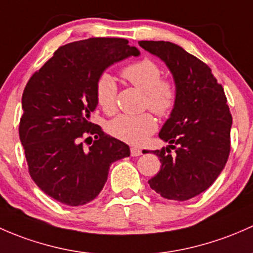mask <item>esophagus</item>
Returning <instances> with one entry per match:
<instances>
[{"mask_svg":"<svg viewBox=\"0 0 253 253\" xmlns=\"http://www.w3.org/2000/svg\"><path fill=\"white\" fill-rule=\"evenodd\" d=\"M141 153H142V151L139 150V148H136V147L130 148V155H131L132 157H137V156H140Z\"/></svg>","mask_w":253,"mask_h":253,"instance_id":"34e87169","label":"esophagus"}]
</instances>
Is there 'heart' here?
I'll use <instances>...</instances> for the list:
<instances>
[{
    "instance_id": "obj_1",
    "label": "heart",
    "mask_w": 253,
    "mask_h": 253,
    "mask_svg": "<svg viewBox=\"0 0 253 253\" xmlns=\"http://www.w3.org/2000/svg\"><path fill=\"white\" fill-rule=\"evenodd\" d=\"M122 77L145 93L144 108H150L160 117L170 116L176 105L178 90L173 80L162 77V69L152 59L144 58L122 69ZM96 101L105 113L117 108V84L109 74H101L96 82ZM109 132L116 139L129 145L140 146L157 129L151 113L137 116L122 114L109 123Z\"/></svg>"
}]
</instances>
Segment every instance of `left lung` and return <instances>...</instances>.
<instances>
[{
    "label": "left lung",
    "mask_w": 253,
    "mask_h": 253,
    "mask_svg": "<svg viewBox=\"0 0 253 253\" xmlns=\"http://www.w3.org/2000/svg\"><path fill=\"white\" fill-rule=\"evenodd\" d=\"M139 45L165 62L178 90L175 108L160 132L170 145L153 151L162 166L148 184L167 200L186 201L214 183L228 161L233 118L224 88L207 64L180 46L168 41Z\"/></svg>",
    "instance_id": "1"
}]
</instances>
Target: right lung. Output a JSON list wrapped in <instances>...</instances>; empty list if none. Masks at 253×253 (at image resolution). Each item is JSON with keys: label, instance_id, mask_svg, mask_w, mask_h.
<instances>
[{"label": "right lung", "instance_id": "right-lung-1", "mask_svg": "<svg viewBox=\"0 0 253 253\" xmlns=\"http://www.w3.org/2000/svg\"><path fill=\"white\" fill-rule=\"evenodd\" d=\"M127 43L121 38H90L61 46L24 88L19 137L28 170L46 195L62 204L82 206L96 199L109 166L130 155L129 146L90 122L103 70L139 56ZM85 133L96 139L87 150L81 142Z\"/></svg>", "mask_w": 253, "mask_h": 253}]
</instances>
